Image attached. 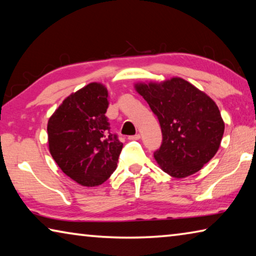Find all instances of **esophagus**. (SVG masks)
<instances>
[{
  "label": "esophagus",
  "mask_w": 256,
  "mask_h": 256,
  "mask_svg": "<svg viewBox=\"0 0 256 256\" xmlns=\"http://www.w3.org/2000/svg\"><path fill=\"white\" fill-rule=\"evenodd\" d=\"M140 138V134H136V136H128V140H138Z\"/></svg>",
  "instance_id": "obj_1"
}]
</instances>
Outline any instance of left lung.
<instances>
[{
    "mask_svg": "<svg viewBox=\"0 0 256 256\" xmlns=\"http://www.w3.org/2000/svg\"><path fill=\"white\" fill-rule=\"evenodd\" d=\"M134 88L159 120L162 144L154 157L164 172L184 178L214 157L224 123L216 104L206 94L177 76L138 82Z\"/></svg>",
    "mask_w": 256,
    "mask_h": 256,
    "instance_id": "obj_1",
    "label": "left lung"
}]
</instances>
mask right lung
<instances>
[{"label": "right lung", "mask_w": 256, "mask_h": 256, "mask_svg": "<svg viewBox=\"0 0 256 256\" xmlns=\"http://www.w3.org/2000/svg\"><path fill=\"white\" fill-rule=\"evenodd\" d=\"M106 86L92 82L64 99L47 124L52 157L64 174L82 186H97L118 167L123 144L105 116Z\"/></svg>", "instance_id": "add662e5"}]
</instances>
